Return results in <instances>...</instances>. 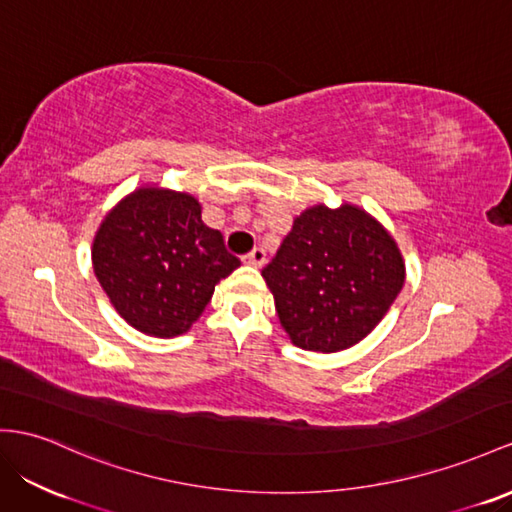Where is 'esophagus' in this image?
Here are the masks:
<instances>
[{"label":"esophagus","mask_w":512,"mask_h":512,"mask_svg":"<svg viewBox=\"0 0 512 512\" xmlns=\"http://www.w3.org/2000/svg\"><path fill=\"white\" fill-rule=\"evenodd\" d=\"M244 264L253 266V268L264 266L266 264V251H264V248H253V251L244 257Z\"/></svg>","instance_id":"obj_1"}]
</instances>
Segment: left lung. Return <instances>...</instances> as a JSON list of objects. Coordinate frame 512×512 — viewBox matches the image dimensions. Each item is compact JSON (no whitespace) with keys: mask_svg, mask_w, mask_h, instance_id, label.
<instances>
[{"mask_svg":"<svg viewBox=\"0 0 512 512\" xmlns=\"http://www.w3.org/2000/svg\"><path fill=\"white\" fill-rule=\"evenodd\" d=\"M292 344L339 352L359 344L398 298L402 253L365 209L313 205L261 270Z\"/></svg>","mask_w":512,"mask_h":512,"instance_id":"obj_1","label":"left lung"}]
</instances>
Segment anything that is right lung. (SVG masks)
<instances>
[{
  "label": "right lung",
  "instance_id": "1",
  "mask_svg": "<svg viewBox=\"0 0 512 512\" xmlns=\"http://www.w3.org/2000/svg\"><path fill=\"white\" fill-rule=\"evenodd\" d=\"M240 266L188 192L144 186L103 218L93 270L119 316L151 337H177L199 320L220 279Z\"/></svg>",
  "mask_w": 512,
  "mask_h": 512
}]
</instances>
